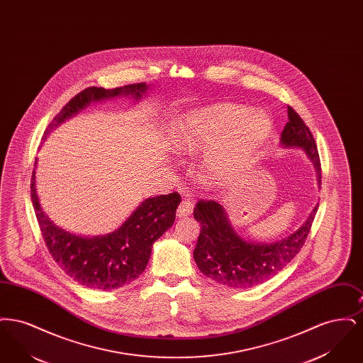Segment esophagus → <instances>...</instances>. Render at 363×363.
I'll return each instance as SVG.
<instances>
[{"label": "esophagus", "mask_w": 363, "mask_h": 363, "mask_svg": "<svg viewBox=\"0 0 363 363\" xmlns=\"http://www.w3.org/2000/svg\"><path fill=\"white\" fill-rule=\"evenodd\" d=\"M193 207H194L193 200L184 199V200L181 201L179 207L177 209V216H178V218H186V216H190L191 212H193Z\"/></svg>", "instance_id": "esophagus-1"}]
</instances>
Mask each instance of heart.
<instances>
[{
	"label": "heart",
	"instance_id": "heart-1",
	"mask_svg": "<svg viewBox=\"0 0 363 363\" xmlns=\"http://www.w3.org/2000/svg\"><path fill=\"white\" fill-rule=\"evenodd\" d=\"M272 130L269 117L240 104H220L193 111L173 132L177 151L208 148L203 166L219 184H230L246 173Z\"/></svg>",
	"mask_w": 363,
	"mask_h": 363
}]
</instances>
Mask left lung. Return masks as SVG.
<instances>
[{"label": "left lung", "mask_w": 363, "mask_h": 363, "mask_svg": "<svg viewBox=\"0 0 363 363\" xmlns=\"http://www.w3.org/2000/svg\"><path fill=\"white\" fill-rule=\"evenodd\" d=\"M289 122L281 132V145L301 148L314 164L321 184V163L311 129L289 106ZM318 204L309 218L293 234L274 243L246 241L228 222L225 208L212 200H200L194 219L201 225L193 257L199 269L219 284L234 289H249L275 277L298 255L306 241Z\"/></svg>", "instance_id": "left-lung-1"}]
</instances>
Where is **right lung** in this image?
Masks as SVG:
<instances>
[{"instance_id":"1","label":"right lung","mask_w":363,"mask_h":363,"mask_svg":"<svg viewBox=\"0 0 363 363\" xmlns=\"http://www.w3.org/2000/svg\"><path fill=\"white\" fill-rule=\"evenodd\" d=\"M148 86L129 84L114 89L88 86L73 96L49 123V135L61 122L77 114L91 102L114 96L141 99ZM36 164V159H35ZM31 200L42 237L54 261L82 286L96 290L122 287L143 274L151 256L154 242L173 225L181 196L174 191L144 200L125 223L104 237L84 238L54 225L39 204L35 189V170L31 177Z\"/></svg>"}]
</instances>
